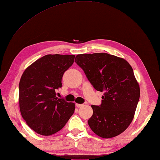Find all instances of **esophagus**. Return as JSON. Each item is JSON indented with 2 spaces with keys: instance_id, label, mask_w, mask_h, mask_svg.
I'll use <instances>...</instances> for the list:
<instances>
[{
  "instance_id": "1",
  "label": "esophagus",
  "mask_w": 160,
  "mask_h": 160,
  "mask_svg": "<svg viewBox=\"0 0 160 160\" xmlns=\"http://www.w3.org/2000/svg\"><path fill=\"white\" fill-rule=\"evenodd\" d=\"M76 106L77 108H81V107L83 106V104H80V103H76Z\"/></svg>"
}]
</instances>
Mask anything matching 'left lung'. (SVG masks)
Instances as JSON below:
<instances>
[{
	"label": "left lung",
	"instance_id": "8db88e82",
	"mask_svg": "<svg viewBox=\"0 0 160 160\" xmlns=\"http://www.w3.org/2000/svg\"><path fill=\"white\" fill-rule=\"evenodd\" d=\"M75 62L95 89L104 91L99 106L92 105L88 124L103 138L123 132L132 122L140 98L133 69L125 59L107 53L78 54Z\"/></svg>",
	"mask_w": 160,
	"mask_h": 160
}]
</instances>
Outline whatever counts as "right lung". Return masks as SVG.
Returning <instances> with one entry per match:
<instances>
[{
	"mask_svg": "<svg viewBox=\"0 0 160 160\" xmlns=\"http://www.w3.org/2000/svg\"><path fill=\"white\" fill-rule=\"evenodd\" d=\"M75 56L48 54L25 69L19 84L22 118L33 131L50 136L60 131L72 116L75 103L56 96L62 78L72 65Z\"/></svg>",
	"mask_w": 160,
	"mask_h": 160,
	"instance_id": "add662e5",
	"label": "right lung"
}]
</instances>
